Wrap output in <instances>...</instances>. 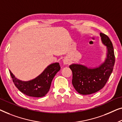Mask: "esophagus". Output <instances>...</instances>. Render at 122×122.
I'll use <instances>...</instances> for the list:
<instances>
[{
	"label": "esophagus",
	"instance_id": "1",
	"mask_svg": "<svg viewBox=\"0 0 122 122\" xmlns=\"http://www.w3.org/2000/svg\"><path fill=\"white\" fill-rule=\"evenodd\" d=\"M63 63H64L65 65H67V64H68V63H70L69 60H68V59H67V58H65V59H63Z\"/></svg>",
	"mask_w": 122,
	"mask_h": 122
}]
</instances>
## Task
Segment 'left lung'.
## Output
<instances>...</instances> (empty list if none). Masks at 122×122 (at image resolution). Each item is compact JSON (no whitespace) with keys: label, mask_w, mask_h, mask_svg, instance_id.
I'll list each match as a JSON object with an SVG mask.
<instances>
[{"label":"left lung","mask_w":122,"mask_h":122,"mask_svg":"<svg viewBox=\"0 0 122 122\" xmlns=\"http://www.w3.org/2000/svg\"><path fill=\"white\" fill-rule=\"evenodd\" d=\"M102 43L106 46L104 61L96 67H87L80 63L70 65L72 71V83L77 92L83 95H91L101 90L112 73L115 62L113 44L107 35L101 32Z\"/></svg>","instance_id":"left-lung-1"}]
</instances>
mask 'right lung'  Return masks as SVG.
<instances>
[{
    "label": "right lung",
    "instance_id": "1",
    "mask_svg": "<svg viewBox=\"0 0 122 122\" xmlns=\"http://www.w3.org/2000/svg\"><path fill=\"white\" fill-rule=\"evenodd\" d=\"M60 68L59 62L52 63L36 77L29 81L19 80L9 71L14 83L20 92L30 97H42L49 91L53 78Z\"/></svg>",
    "mask_w": 122,
    "mask_h": 122
}]
</instances>
